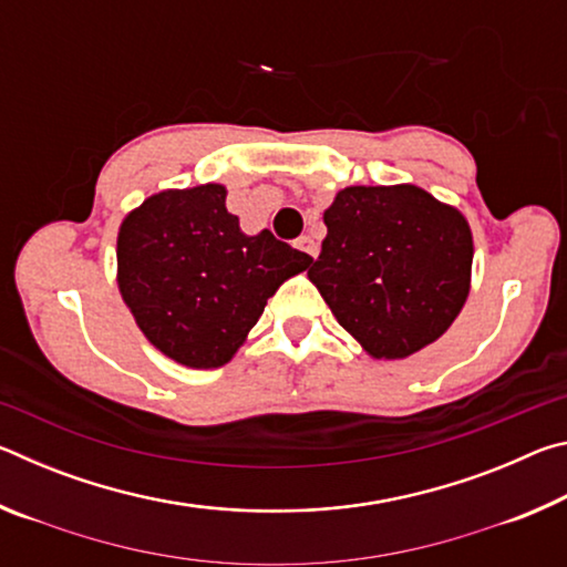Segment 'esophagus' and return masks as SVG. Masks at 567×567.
<instances>
[{"label":"esophagus","mask_w":567,"mask_h":567,"mask_svg":"<svg viewBox=\"0 0 567 567\" xmlns=\"http://www.w3.org/2000/svg\"><path fill=\"white\" fill-rule=\"evenodd\" d=\"M297 249H302V252H307V255H310L312 257V260H315V257H318V252H320V247H318V243H315V239L310 237V235H302L300 239H297Z\"/></svg>","instance_id":"obj_1"}]
</instances>
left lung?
Listing matches in <instances>:
<instances>
[{
  "label": "left lung",
  "instance_id": "1",
  "mask_svg": "<svg viewBox=\"0 0 567 567\" xmlns=\"http://www.w3.org/2000/svg\"><path fill=\"white\" fill-rule=\"evenodd\" d=\"M322 219L328 237L307 277L370 358H410L455 322L475 252L457 207L417 185H354Z\"/></svg>",
  "mask_w": 567,
  "mask_h": 567
}]
</instances>
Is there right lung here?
<instances>
[{"label": "right lung", "instance_id": "add662e5", "mask_svg": "<svg viewBox=\"0 0 567 567\" xmlns=\"http://www.w3.org/2000/svg\"><path fill=\"white\" fill-rule=\"evenodd\" d=\"M215 182L162 189L122 219L117 287L155 348L192 370L223 368L243 348L270 297L312 257L245 235Z\"/></svg>", "mask_w": 567, "mask_h": 567}]
</instances>
